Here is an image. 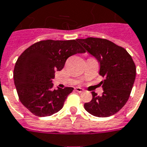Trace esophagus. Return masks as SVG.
I'll return each mask as SVG.
<instances>
[{
	"mask_svg": "<svg viewBox=\"0 0 147 147\" xmlns=\"http://www.w3.org/2000/svg\"><path fill=\"white\" fill-rule=\"evenodd\" d=\"M75 89H76V92H79V93H81V92H84L83 88H80V87H76Z\"/></svg>",
	"mask_w": 147,
	"mask_h": 147,
	"instance_id": "obj_1",
	"label": "esophagus"
}]
</instances>
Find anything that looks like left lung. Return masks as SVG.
Wrapping results in <instances>:
<instances>
[{
	"mask_svg": "<svg viewBox=\"0 0 147 147\" xmlns=\"http://www.w3.org/2000/svg\"><path fill=\"white\" fill-rule=\"evenodd\" d=\"M86 51L100 64L99 75L105 77L101 96L92 92V98L84 104L88 113L97 117H109L118 113L128 101L136 78V65L125 49L107 39H77Z\"/></svg>",
	"mask_w": 147,
	"mask_h": 147,
	"instance_id": "1",
	"label": "left lung"
}]
</instances>
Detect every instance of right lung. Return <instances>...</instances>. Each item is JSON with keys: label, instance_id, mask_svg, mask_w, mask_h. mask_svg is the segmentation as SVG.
<instances>
[{"label": "right lung", "instance_id": "right-lung-1", "mask_svg": "<svg viewBox=\"0 0 147 147\" xmlns=\"http://www.w3.org/2000/svg\"><path fill=\"white\" fill-rule=\"evenodd\" d=\"M84 52L77 40H45L28 48L19 56L14 69V85L21 103L40 117L58 113L74 88L53 89L55 72L63 69L69 57Z\"/></svg>", "mask_w": 147, "mask_h": 147}]
</instances>
